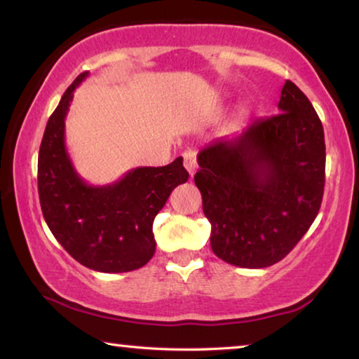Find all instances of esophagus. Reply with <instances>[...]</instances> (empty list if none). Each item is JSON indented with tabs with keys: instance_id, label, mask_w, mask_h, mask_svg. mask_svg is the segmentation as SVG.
<instances>
[{
	"instance_id": "1",
	"label": "esophagus",
	"mask_w": 359,
	"mask_h": 359,
	"mask_svg": "<svg viewBox=\"0 0 359 359\" xmlns=\"http://www.w3.org/2000/svg\"><path fill=\"white\" fill-rule=\"evenodd\" d=\"M183 157H184V167H186V170H187V172H189V175H191V176H194L196 170H197V158H196V152H192V151H186V152L183 154Z\"/></svg>"
}]
</instances>
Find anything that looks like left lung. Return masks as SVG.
Masks as SVG:
<instances>
[{"instance_id":"8db88e82","label":"left lung","mask_w":359,"mask_h":359,"mask_svg":"<svg viewBox=\"0 0 359 359\" xmlns=\"http://www.w3.org/2000/svg\"><path fill=\"white\" fill-rule=\"evenodd\" d=\"M278 115L255 120L233 140L198 152L196 186L212 224L215 255L241 268H266L299 244L319 212L326 176L324 130L292 81Z\"/></svg>"}]
</instances>
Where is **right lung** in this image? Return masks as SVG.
I'll return each instance as SVG.
<instances>
[{"label":"right lung","mask_w":359,"mask_h":359,"mask_svg":"<svg viewBox=\"0 0 359 359\" xmlns=\"http://www.w3.org/2000/svg\"><path fill=\"white\" fill-rule=\"evenodd\" d=\"M83 72L64 93L48 120L38 154L41 212L60 245L83 266L101 273H126L156 252L152 223L178 184L189 178L183 158L165 167H137L107 186L80 178L65 147V117Z\"/></svg>","instance_id":"add662e5"}]
</instances>
